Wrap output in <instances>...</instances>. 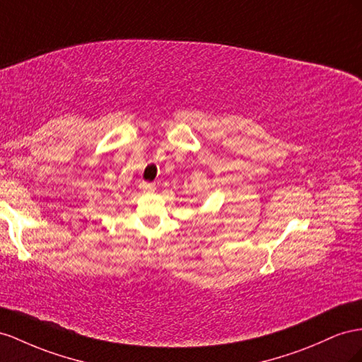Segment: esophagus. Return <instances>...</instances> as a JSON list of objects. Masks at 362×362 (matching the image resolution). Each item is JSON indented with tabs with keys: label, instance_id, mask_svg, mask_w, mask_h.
Instances as JSON below:
<instances>
[{
	"label": "esophagus",
	"instance_id": "1",
	"mask_svg": "<svg viewBox=\"0 0 362 362\" xmlns=\"http://www.w3.org/2000/svg\"><path fill=\"white\" fill-rule=\"evenodd\" d=\"M140 189H141L143 192H155V185H153L152 182L143 181V182L140 184Z\"/></svg>",
	"mask_w": 362,
	"mask_h": 362
}]
</instances>
